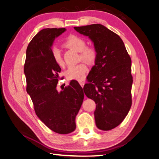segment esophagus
<instances>
[{"label": "esophagus", "mask_w": 159, "mask_h": 159, "mask_svg": "<svg viewBox=\"0 0 159 159\" xmlns=\"http://www.w3.org/2000/svg\"><path fill=\"white\" fill-rule=\"evenodd\" d=\"M79 84H80V85L82 87H84V82L83 80H79Z\"/></svg>", "instance_id": "esophagus-1"}]
</instances>
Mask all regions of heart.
<instances>
[{
    "label": "heart",
    "instance_id": "1",
    "mask_svg": "<svg viewBox=\"0 0 159 159\" xmlns=\"http://www.w3.org/2000/svg\"><path fill=\"white\" fill-rule=\"evenodd\" d=\"M64 45L76 51L80 52L81 58L88 62H93L96 58V51L93 47H85L86 42L83 39L76 35H70L66 39ZM52 57L55 64L59 66H64V61L60 50L54 47L51 50ZM87 67L84 63L70 66L66 72V76L70 80H80L85 77Z\"/></svg>",
    "mask_w": 159,
    "mask_h": 159
}]
</instances>
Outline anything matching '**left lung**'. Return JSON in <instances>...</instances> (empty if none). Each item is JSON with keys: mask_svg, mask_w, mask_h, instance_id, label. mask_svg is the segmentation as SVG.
Segmentation results:
<instances>
[{"mask_svg": "<svg viewBox=\"0 0 159 159\" xmlns=\"http://www.w3.org/2000/svg\"><path fill=\"white\" fill-rule=\"evenodd\" d=\"M93 43L97 55L84 92L95 102V124L109 131L119 125L131 106V60L119 35L102 24L74 27Z\"/></svg>", "mask_w": 159, "mask_h": 159, "instance_id": "8db88e82", "label": "left lung"}]
</instances>
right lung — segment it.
<instances>
[{"label": "right lung", "instance_id": "add662e5", "mask_svg": "<svg viewBox=\"0 0 159 159\" xmlns=\"http://www.w3.org/2000/svg\"><path fill=\"white\" fill-rule=\"evenodd\" d=\"M66 28H46L36 34L26 50L24 74L28 94L30 96L36 115L51 130L68 134L75 130V118L83 104V88L72 80L64 90L58 91V72L51 47L55 38Z\"/></svg>", "mask_w": 159, "mask_h": 159}]
</instances>
